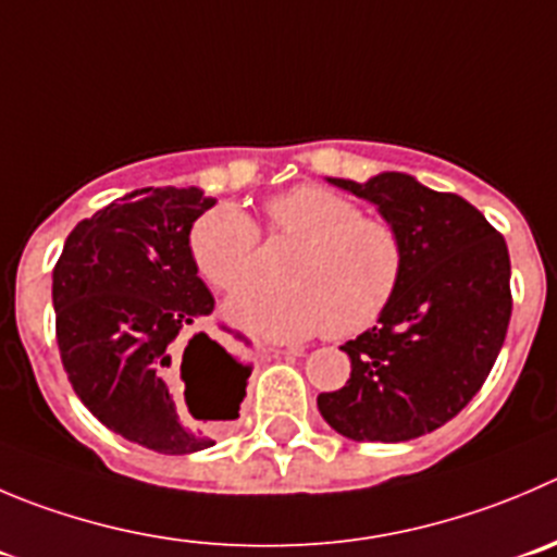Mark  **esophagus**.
Listing matches in <instances>:
<instances>
[{
  "instance_id": "esophagus-1",
  "label": "esophagus",
  "mask_w": 557,
  "mask_h": 557,
  "mask_svg": "<svg viewBox=\"0 0 557 557\" xmlns=\"http://www.w3.org/2000/svg\"><path fill=\"white\" fill-rule=\"evenodd\" d=\"M264 355H270V358H278V355H304V347H262Z\"/></svg>"
}]
</instances>
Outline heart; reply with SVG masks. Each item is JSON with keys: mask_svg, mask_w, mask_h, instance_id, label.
Here are the masks:
<instances>
[{"mask_svg": "<svg viewBox=\"0 0 557 557\" xmlns=\"http://www.w3.org/2000/svg\"><path fill=\"white\" fill-rule=\"evenodd\" d=\"M275 240L304 246L287 268V293H251L226 306V320L270 342H304L317 333L355 336L372 327L399 295L407 243L385 219L320 185H298L264 205ZM257 224L235 205L194 221L188 253L208 287L243 293L257 275Z\"/></svg>", "mask_w": 557, "mask_h": 557, "instance_id": "obj_1", "label": "heart"}]
</instances>
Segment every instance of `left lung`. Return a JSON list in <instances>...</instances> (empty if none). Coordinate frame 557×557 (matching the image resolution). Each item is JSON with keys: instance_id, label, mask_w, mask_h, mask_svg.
Masks as SVG:
<instances>
[{"instance_id": "obj_1", "label": "left lung", "mask_w": 557, "mask_h": 557, "mask_svg": "<svg viewBox=\"0 0 557 557\" xmlns=\"http://www.w3.org/2000/svg\"><path fill=\"white\" fill-rule=\"evenodd\" d=\"M327 183L377 205L405 237L407 270L377 325L342 347L347 385L317 407L349 441H412L451 421L495 367L511 320L506 240L462 196L410 174Z\"/></svg>"}]
</instances>
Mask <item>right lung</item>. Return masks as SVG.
<instances>
[{
    "instance_id": "1",
    "label": "right lung",
    "mask_w": 557,
    "mask_h": 557,
    "mask_svg": "<svg viewBox=\"0 0 557 557\" xmlns=\"http://www.w3.org/2000/svg\"><path fill=\"white\" fill-rule=\"evenodd\" d=\"M215 205L202 188H141L78 221L57 259L51 298L62 367L111 432L158 454L213 446L185 426L174 374H205L202 410L237 418L251 367L199 331L215 300L188 253L194 221ZM190 407V396H185ZM199 418V412H194Z\"/></svg>"
}]
</instances>
